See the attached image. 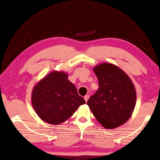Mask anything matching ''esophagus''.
Listing matches in <instances>:
<instances>
[{"instance_id":"esophagus-1","label":"esophagus","mask_w":160,"mask_h":160,"mask_svg":"<svg viewBox=\"0 0 160 160\" xmlns=\"http://www.w3.org/2000/svg\"><path fill=\"white\" fill-rule=\"evenodd\" d=\"M88 98H89V96L88 95H86L84 96V100L86 101V102H87V101L88 100Z\"/></svg>"}]
</instances>
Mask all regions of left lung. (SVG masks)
I'll list each match as a JSON object with an SVG mask.
<instances>
[{"mask_svg": "<svg viewBox=\"0 0 160 160\" xmlns=\"http://www.w3.org/2000/svg\"><path fill=\"white\" fill-rule=\"evenodd\" d=\"M93 72L99 88L87 105L104 128H116L132 116L136 103L135 86L126 73L111 63L97 65Z\"/></svg>", "mask_w": 160, "mask_h": 160, "instance_id": "8db88e82", "label": "left lung"}]
</instances>
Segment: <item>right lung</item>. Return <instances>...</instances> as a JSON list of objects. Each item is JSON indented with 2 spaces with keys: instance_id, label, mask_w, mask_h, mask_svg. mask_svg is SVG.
<instances>
[{
  "instance_id": "obj_1",
  "label": "right lung",
  "mask_w": 160,
  "mask_h": 160,
  "mask_svg": "<svg viewBox=\"0 0 160 160\" xmlns=\"http://www.w3.org/2000/svg\"><path fill=\"white\" fill-rule=\"evenodd\" d=\"M32 104L38 116L52 125L66 121L86 102L64 72L53 71L34 86Z\"/></svg>"
}]
</instances>
